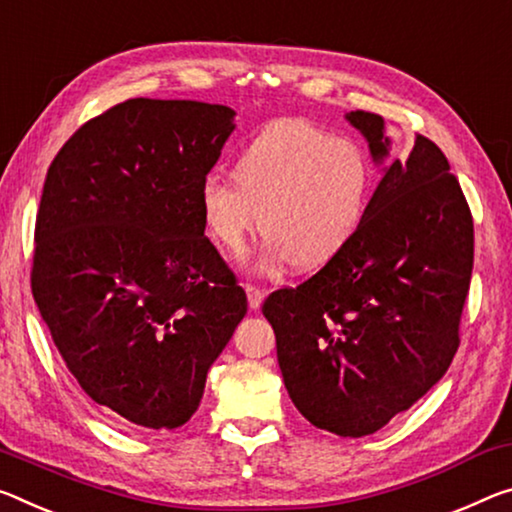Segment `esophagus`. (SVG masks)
Wrapping results in <instances>:
<instances>
[{"mask_svg":"<svg viewBox=\"0 0 512 512\" xmlns=\"http://www.w3.org/2000/svg\"><path fill=\"white\" fill-rule=\"evenodd\" d=\"M246 294H248V305L250 310H259L264 300V289H259L257 285H246Z\"/></svg>","mask_w":512,"mask_h":512,"instance_id":"34e87169","label":"esophagus"}]
</instances>
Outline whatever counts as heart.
<instances>
[{
    "instance_id": "1",
    "label": "heart",
    "mask_w": 512,
    "mask_h": 512,
    "mask_svg": "<svg viewBox=\"0 0 512 512\" xmlns=\"http://www.w3.org/2000/svg\"><path fill=\"white\" fill-rule=\"evenodd\" d=\"M367 152L303 118L273 120L246 143L234 177L209 173L200 214L218 246L239 253L259 227L266 257L312 269L351 243L371 198Z\"/></svg>"
}]
</instances>
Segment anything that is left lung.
<instances>
[{
    "mask_svg": "<svg viewBox=\"0 0 512 512\" xmlns=\"http://www.w3.org/2000/svg\"><path fill=\"white\" fill-rule=\"evenodd\" d=\"M373 161L389 154L385 120L351 111ZM383 180L351 243L262 312L285 387L310 424L364 437L415 405L460 346L474 266V221L437 145L417 134Z\"/></svg>",
    "mask_w": 512,
    "mask_h": 512,
    "instance_id": "1",
    "label": "left lung"
}]
</instances>
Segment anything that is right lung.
Returning <instances> with one entry per match:
<instances>
[{
  "label": "right lung",
  "mask_w": 512,
  "mask_h": 512,
  "mask_svg": "<svg viewBox=\"0 0 512 512\" xmlns=\"http://www.w3.org/2000/svg\"><path fill=\"white\" fill-rule=\"evenodd\" d=\"M232 129L223 104L134 97L81 125L47 170L34 300L81 389L136 428L191 419L248 310L198 200Z\"/></svg>",
  "instance_id": "right-lung-1"
}]
</instances>
